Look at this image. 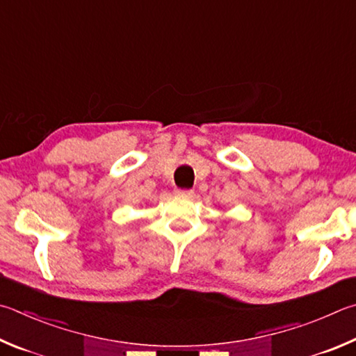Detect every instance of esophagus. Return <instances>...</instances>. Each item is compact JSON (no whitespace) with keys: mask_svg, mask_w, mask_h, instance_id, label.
<instances>
[{"mask_svg":"<svg viewBox=\"0 0 356 356\" xmlns=\"http://www.w3.org/2000/svg\"><path fill=\"white\" fill-rule=\"evenodd\" d=\"M177 195L179 196H185V197H191L193 195H195V191H193V190H177Z\"/></svg>","mask_w":356,"mask_h":356,"instance_id":"esophagus-1","label":"esophagus"}]
</instances>
